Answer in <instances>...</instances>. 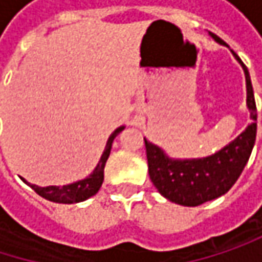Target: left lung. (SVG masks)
I'll return each instance as SVG.
<instances>
[{"label": "left lung", "instance_id": "left-lung-1", "mask_svg": "<svg viewBox=\"0 0 262 262\" xmlns=\"http://www.w3.org/2000/svg\"><path fill=\"white\" fill-rule=\"evenodd\" d=\"M209 34L215 42L228 47V43L217 34ZM232 54L244 70L247 88V107L250 111V118L256 121V104L249 71L234 50ZM255 138L256 123H252L231 144H228L215 155L202 159L183 161L168 158L162 148L144 138L150 179L158 188V191L170 202H174L182 206H199L205 202L214 200L226 194L232 188L250 158Z\"/></svg>", "mask_w": 262, "mask_h": 262}]
</instances>
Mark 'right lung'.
Listing matches in <instances>:
<instances>
[{
    "instance_id": "add662e5",
    "label": "right lung",
    "mask_w": 262,
    "mask_h": 262,
    "mask_svg": "<svg viewBox=\"0 0 262 262\" xmlns=\"http://www.w3.org/2000/svg\"><path fill=\"white\" fill-rule=\"evenodd\" d=\"M123 129H124V126L118 127L109 136V139L106 142V148H104L95 170L86 179L70 183V185H63V186H54V185L53 186H37V185L28 183L27 181H24V182L28 186H31L40 197H43L50 202H56V203H79V202H83V200L92 197L94 194L98 192V189L103 183V179H104V165H106V161L111 155L112 142H114L115 136Z\"/></svg>"
}]
</instances>
